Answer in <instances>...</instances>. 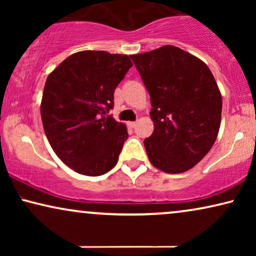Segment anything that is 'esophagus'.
I'll return each mask as SVG.
<instances>
[{
    "mask_svg": "<svg viewBox=\"0 0 256 256\" xmlns=\"http://www.w3.org/2000/svg\"><path fill=\"white\" fill-rule=\"evenodd\" d=\"M128 126L130 128H135L136 127V122L135 121H130V122H128Z\"/></svg>",
    "mask_w": 256,
    "mask_h": 256,
    "instance_id": "34e87169",
    "label": "esophagus"
}]
</instances>
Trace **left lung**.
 Wrapping results in <instances>:
<instances>
[{
  "instance_id": "1",
  "label": "left lung",
  "mask_w": 256,
  "mask_h": 256,
  "mask_svg": "<svg viewBox=\"0 0 256 256\" xmlns=\"http://www.w3.org/2000/svg\"><path fill=\"white\" fill-rule=\"evenodd\" d=\"M152 100L154 132L144 140L150 163L166 174L190 170L218 136L222 93L208 65L172 45L132 54Z\"/></svg>"
}]
</instances>
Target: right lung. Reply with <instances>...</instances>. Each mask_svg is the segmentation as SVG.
Segmentation results:
<instances>
[{"label": "right lung", "instance_id": "1", "mask_svg": "<svg viewBox=\"0 0 256 256\" xmlns=\"http://www.w3.org/2000/svg\"><path fill=\"white\" fill-rule=\"evenodd\" d=\"M132 66L127 54L88 50L71 54L48 74L40 104L44 132L76 172L100 176L118 163L127 127L107 113Z\"/></svg>", "mask_w": 256, "mask_h": 256}]
</instances>
